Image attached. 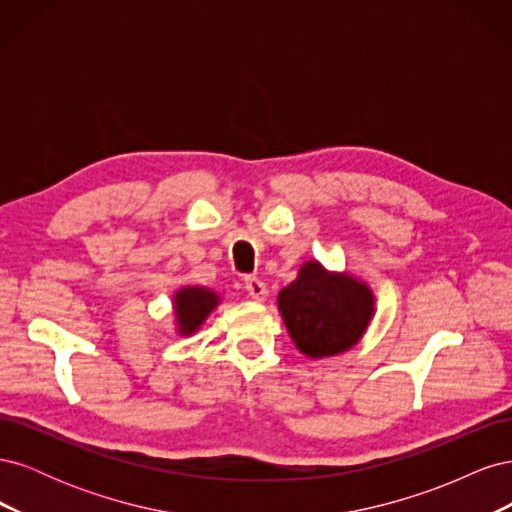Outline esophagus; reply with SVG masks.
Returning <instances> with one entry per match:
<instances>
[{"instance_id":"obj_1","label":"esophagus","mask_w":512,"mask_h":512,"mask_svg":"<svg viewBox=\"0 0 512 512\" xmlns=\"http://www.w3.org/2000/svg\"><path fill=\"white\" fill-rule=\"evenodd\" d=\"M245 290L254 301H265L267 299V284L258 280V277H245Z\"/></svg>"}]
</instances>
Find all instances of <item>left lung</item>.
Instances as JSON below:
<instances>
[{
    "label": "left lung",
    "mask_w": 512,
    "mask_h": 512,
    "mask_svg": "<svg viewBox=\"0 0 512 512\" xmlns=\"http://www.w3.org/2000/svg\"><path fill=\"white\" fill-rule=\"evenodd\" d=\"M294 346L312 359L352 348L374 316V294L350 275L329 273L316 260L277 297Z\"/></svg>",
    "instance_id": "obj_1"
}]
</instances>
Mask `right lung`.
Returning a JSON list of instances; mask_svg holds the SVG:
<instances>
[{
	"label": "right lung",
	"mask_w": 512,
	"mask_h": 512,
	"mask_svg": "<svg viewBox=\"0 0 512 512\" xmlns=\"http://www.w3.org/2000/svg\"><path fill=\"white\" fill-rule=\"evenodd\" d=\"M218 303V294L207 288H181L175 294V316L179 333L192 335Z\"/></svg>",
	"instance_id": "obj_1"
}]
</instances>
